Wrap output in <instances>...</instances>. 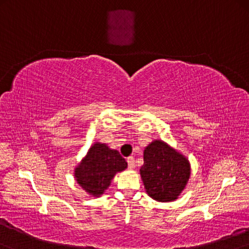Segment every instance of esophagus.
I'll list each match as a JSON object with an SVG mask.
<instances>
[{
	"label": "esophagus",
	"mask_w": 249,
	"mask_h": 249,
	"mask_svg": "<svg viewBox=\"0 0 249 249\" xmlns=\"http://www.w3.org/2000/svg\"><path fill=\"white\" fill-rule=\"evenodd\" d=\"M127 164H128V168L129 169L135 168V160H134L133 156L127 157Z\"/></svg>",
	"instance_id": "esophagus-1"
}]
</instances>
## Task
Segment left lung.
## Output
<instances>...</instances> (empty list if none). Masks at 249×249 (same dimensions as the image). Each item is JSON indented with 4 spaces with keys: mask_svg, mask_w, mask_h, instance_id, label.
<instances>
[{
    "mask_svg": "<svg viewBox=\"0 0 249 249\" xmlns=\"http://www.w3.org/2000/svg\"><path fill=\"white\" fill-rule=\"evenodd\" d=\"M140 173L148 196L157 202H173L186 186L191 165L184 155L156 140L145 147Z\"/></svg>",
    "mask_w": 249,
    "mask_h": 249,
    "instance_id": "8db88e82",
    "label": "left lung"
}]
</instances>
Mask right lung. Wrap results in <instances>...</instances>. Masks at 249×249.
<instances>
[{"label": "right lung", "mask_w": 249, "mask_h": 249, "mask_svg": "<svg viewBox=\"0 0 249 249\" xmlns=\"http://www.w3.org/2000/svg\"><path fill=\"white\" fill-rule=\"evenodd\" d=\"M127 167L120 152L106 144L95 143L77 165L74 176L77 184L93 197H100L108 188L117 172Z\"/></svg>", "instance_id": "add662e5"}]
</instances>
